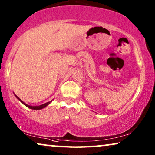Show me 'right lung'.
<instances>
[{"mask_svg": "<svg viewBox=\"0 0 155 155\" xmlns=\"http://www.w3.org/2000/svg\"><path fill=\"white\" fill-rule=\"evenodd\" d=\"M15 97L17 99H18L19 101H21V102H22L23 104H24L25 106H26L27 107H28V108H29V109H34V110H39V109H44V108H45L46 107H47V106L48 105V104H50L52 102V101L54 100V99H52L51 101H48V102H46V103H45V104H41V105H40V106H30V105H28V104H25L24 101H23L22 99H20V98H19V97L17 96L16 94H15Z\"/></svg>", "mask_w": 155, "mask_h": 155, "instance_id": "1", "label": "right lung"}]
</instances>
